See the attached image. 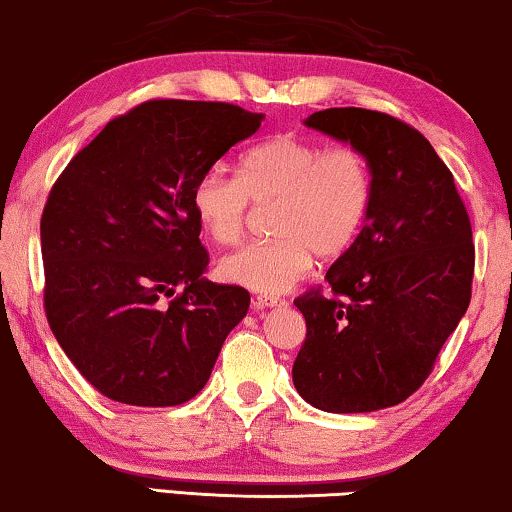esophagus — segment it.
Masks as SVG:
<instances>
[{
	"instance_id": "esophagus-1",
	"label": "esophagus",
	"mask_w": 512,
	"mask_h": 512,
	"mask_svg": "<svg viewBox=\"0 0 512 512\" xmlns=\"http://www.w3.org/2000/svg\"><path fill=\"white\" fill-rule=\"evenodd\" d=\"M254 305L258 307V310H265V307L284 305V300L277 298V296H256V303Z\"/></svg>"
}]
</instances>
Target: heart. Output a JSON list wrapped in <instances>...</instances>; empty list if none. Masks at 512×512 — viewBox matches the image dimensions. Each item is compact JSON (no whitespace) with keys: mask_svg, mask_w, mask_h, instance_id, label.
Listing matches in <instances>:
<instances>
[{"mask_svg":"<svg viewBox=\"0 0 512 512\" xmlns=\"http://www.w3.org/2000/svg\"><path fill=\"white\" fill-rule=\"evenodd\" d=\"M251 202L272 205L270 242H254L223 258V279L244 289L282 293L310 272L314 256L338 258L361 233L373 202V167L356 146H331L298 135H275L240 158V177L209 170L193 188V209L205 233L235 244Z\"/></svg>","mask_w":512,"mask_h":512,"instance_id":"b5f03b06","label":"heart"}]
</instances>
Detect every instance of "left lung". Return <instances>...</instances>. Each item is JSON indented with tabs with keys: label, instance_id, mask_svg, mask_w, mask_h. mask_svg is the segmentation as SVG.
<instances>
[{
	"label": "left lung",
	"instance_id": "1",
	"mask_svg": "<svg viewBox=\"0 0 512 512\" xmlns=\"http://www.w3.org/2000/svg\"><path fill=\"white\" fill-rule=\"evenodd\" d=\"M305 125L366 153L373 202L326 272L328 296L293 300L307 324L293 384L319 410H382L422 387L468 310L471 219L429 139L398 118L345 107Z\"/></svg>",
	"mask_w": 512,
	"mask_h": 512
}]
</instances>
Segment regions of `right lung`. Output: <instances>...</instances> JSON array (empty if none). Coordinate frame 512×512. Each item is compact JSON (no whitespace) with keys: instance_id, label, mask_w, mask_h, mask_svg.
<instances>
[{"instance_id":"obj_1","label":"right lung","mask_w":512,"mask_h":512,"mask_svg":"<svg viewBox=\"0 0 512 512\" xmlns=\"http://www.w3.org/2000/svg\"><path fill=\"white\" fill-rule=\"evenodd\" d=\"M263 118L226 102H144L104 125L53 184L41 214L46 317L111 401H191L247 317V289L202 277L193 188Z\"/></svg>"}]
</instances>
